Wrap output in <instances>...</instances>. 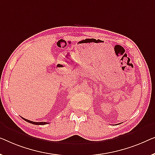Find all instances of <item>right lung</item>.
Masks as SVG:
<instances>
[{
	"instance_id": "right-lung-1",
	"label": "right lung",
	"mask_w": 155,
	"mask_h": 155,
	"mask_svg": "<svg viewBox=\"0 0 155 155\" xmlns=\"http://www.w3.org/2000/svg\"><path fill=\"white\" fill-rule=\"evenodd\" d=\"M21 118H22L24 120H25L26 121L29 122V123H30V124H35V125H45V124H48L47 122H35V121H30V120H28V119H26L25 118H23V117H21Z\"/></svg>"
}]
</instances>
